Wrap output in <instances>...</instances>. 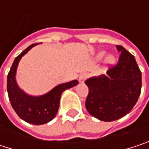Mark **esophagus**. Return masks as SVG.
<instances>
[{
	"instance_id": "esophagus-1",
	"label": "esophagus",
	"mask_w": 149,
	"mask_h": 149,
	"mask_svg": "<svg viewBox=\"0 0 149 149\" xmlns=\"http://www.w3.org/2000/svg\"><path fill=\"white\" fill-rule=\"evenodd\" d=\"M88 78V74L87 73H83V74L80 75V77H79V82L81 83V84H83V83H84L85 82V80Z\"/></svg>"
}]
</instances>
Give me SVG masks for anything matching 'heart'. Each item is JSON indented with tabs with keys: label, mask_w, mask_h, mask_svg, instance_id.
I'll list each match as a JSON object with an SVG mask.
<instances>
[{
	"label": "heart",
	"mask_w": 149,
	"mask_h": 149,
	"mask_svg": "<svg viewBox=\"0 0 149 149\" xmlns=\"http://www.w3.org/2000/svg\"><path fill=\"white\" fill-rule=\"evenodd\" d=\"M104 56H105V52H100L97 55V58L98 59H102ZM114 61H115V58H114L112 55H109V56H107V57H106L105 62H106L108 65H111V64H113V63H114Z\"/></svg>",
	"instance_id": "heart-1"
}]
</instances>
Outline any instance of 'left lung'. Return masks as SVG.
<instances>
[{
	"label": "left lung",
	"instance_id": "1",
	"mask_svg": "<svg viewBox=\"0 0 149 149\" xmlns=\"http://www.w3.org/2000/svg\"><path fill=\"white\" fill-rule=\"evenodd\" d=\"M116 49L121 52L117 65L109 68L106 75L85 81L89 88L86 109L104 122L116 121L129 114L141 90V72L134 57L122 45H116Z\"/></svg>",
	"mask_w": 149,
	"mask_h": 149
}]
</instances>
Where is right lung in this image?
<instances>
[{"label": "right lung", "instance_id": "1", "mask_svg": "<svg viewBox=\"0 0 149 149\" xmlns=\"http://www.w3.org/2000/svg\"><path fill=\"white\" fill-rule=\"evenodd\" d=\"M38 44L29 45L19 55L15 58L8 75L7 90L8 93L9 101L16 114L23 121L34 124L41 125L52 121L59 107V101L62 93L78 84L77 80H72L67 83L60 84L52 89L50 91L42 96H30L22 91L16 82V71L20 58L28 52L33 46Z\"/></svg>", "mask_w": 149, "mask_h": 149}]
</instances>
